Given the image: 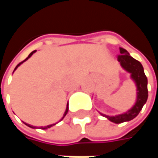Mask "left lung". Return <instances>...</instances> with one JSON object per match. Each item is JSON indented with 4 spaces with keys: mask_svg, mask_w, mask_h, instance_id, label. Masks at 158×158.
I'll return each instance as SVG.
<instances>
[{
    "mask_svg": "<svg viewBox=\"0 0 158 158\" xmlns=\"http://www.w3.org/2000/svg\"><path fill=\"white\" fill-rule=\"evenodd\" d=\"M120 54L118 56V61L123 70L130 74V79H132L136 86V101L133 106L127 112L115 116H108L100 113L102 116L105 117L114 123L128 122L135 118L142 109L143 106L146 104L148 98V89H147V78H146L142 64L135 58H133L125 49L120 47Z\"/></svg>",
    "mask_w": 158,
    "mask_h": 158,
    "instance_id": "obj_1",
    "label": "left lung"
}]
</instances>
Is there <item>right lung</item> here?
<instances>
[{
	"mask_svg": "<svg viewBox=\"0 0 158 158\" xmlns=\"http://www.w3.org/2000/svg\"><path fill=\"white\" fill-rule=\"evenodd\" d=\"M35 52H36V51H34V52H31V53H30V54H29V56H28V57H27V58H26L25 60H24V61H23L22 62H20V63H19L18 65L16 66V68H15V69H14V71H15L16 69H18V68H19V66L21 65L22 63H23V62H25V61H27V60H28V59H29V57H30V56H32L33 54H34V53H35ZM14 71H13V72H14ZM68 112H69V102L67 103V107H66V110H65V112H64V114H63V117H62V118H61V120H60V121H62V119L64 118V117H65L66 115H67V113H68ZM60 121H59V122H60ZM59 122H57V123H59ZM23 123H24V122H23ZM57 123H52V124H49V125L45 126V127H40V129H49V128H51V127H52V126L56 125V124ZM25 123V125H27V126H28V127H29V128H32V129H37V127H35V126L30 125V124H29V123Z\"/></svg>",
	"mask_w": 158,
	"mask_h": 158,
	"instance_id": "1",
	"label": "right lung"
}]
</instances>
